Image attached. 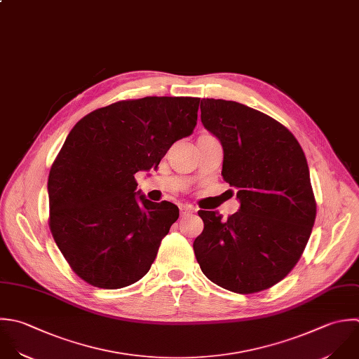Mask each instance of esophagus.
Masks as SVG:
<instances>
[{"mask_svg": "<svg viewBox=\"0 0 359 359\" xmlns=\"http://www.w3.org/2000/svg\"><path fill=\"white\" fill-rule=\"evenodd\" d=\"M194 212V207L193 205H189V204H183L180 205V214L182 217H186V215H190Z\"/></svg>", "mask_w": 359, "mask_h": 359, "instance_id": "34e87169", "label": "esophagus"}]
</instances>
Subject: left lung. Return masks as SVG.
<instances>
[{
	"instance_id": "1",
	"label": "left lung",
	"mask_w": 359,
	"mask_h": 359,
	"mask_svg": "<svg viewBox=\"0 0 359 359\" xmlns=\"http://www.w3.org/2000/svg\"><path fill=\"white\" fill-rule=\"evenodd\" d=\"M201 121L224 147L222 177L241 208L228 219L198 211L204 231L193 243L204 276L255 294L284 280L299 262L316 219L306 156L273 117L232 100L201 99Z\"/></svg>"
}]
</instances>
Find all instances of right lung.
<instances>
[{"instance_id": "right-lung-1", "label": "right lung", "mask_w": 359, "mask_h": 359, "mask_svg": "<svg viewBox=\"0 0 359 359\" xmlns=\"http://www.w3.org/2000/svg\"><path fill=\"white\" fill-rule=\"evenodd\" d=\"M198 104L190 96L118 100L69 131L48 173V226L89 285L118 290L149 271L179 208L137 199L134 175L156 169L172 144L193 133Z\"/></svg>"}]
</instances>
